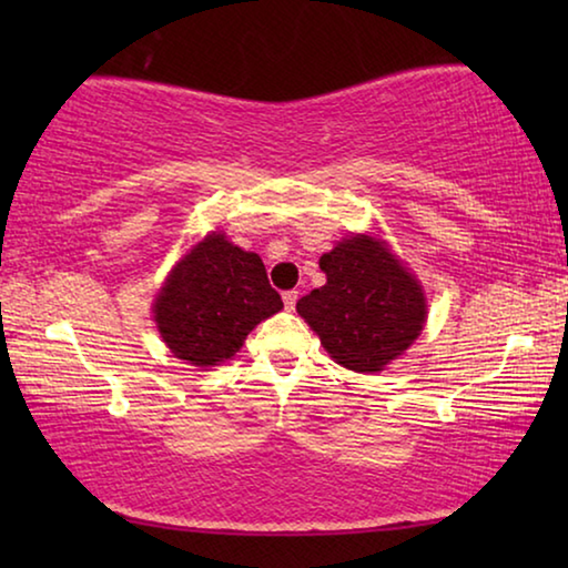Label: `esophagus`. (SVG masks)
<instances>
[{"instance_id":"esophagus-1","label":"esophagus","mask_w":568,"mask_h":568,"mask_svg":"<svg viewBox=\"0 0 568 568\" xmlns=\"http://www.w3.org/2000/svg\"><path fill=\"white\" fill-rule=\"evenodd\" d=\"M283 303H285V311H295L297 291H285V293H283Z\"/></svg>"}]
</instances>
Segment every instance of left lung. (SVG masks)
I'll return each mask as SVG.
<instances>
[{
    "instance_id": "1",
    "label": "left lung",
    "mask_w": 568,
    "mask_h": 568,
    "mask_svg": "<svg viewBox=\"0 0 568 568\" xmlns=\"http://www.w3.org/2000/svg\"><path fill=\"white\" fill-rule=\"evenodd\" d=\"M321 271L328 283L295 307L335 363L378 373L418 338L426 297L386 243L368 235L343 240L321 257Z\"/></svg>"
}]
</instances>
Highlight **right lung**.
<instances>
[{"label":"right lung","mask_w":568,"mask_h":568,"mask_svg":"<svg viewBox=\"0 0 568 568\" xmlns=\"http://www.w3.org/2000/svg\"><path fill=\"white\" fill-rule=\"evenodd\" d=\"M281 307L261 257L213 233L168 277L155 321L178 358L210 368L233 358L247 333Z\"/></svg>","instance_id":"1"}]
</instances>
